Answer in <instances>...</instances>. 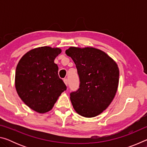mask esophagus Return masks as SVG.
I'll use <instances>...</instances> for the list:
<instances>
[{"label":"esophagus","instance_id":"esophagus-1","mask_svg":"<svg viewBox=\"0 0 147 147\" xmlns=\"http://www.w3.org/2000/svg\"><path fill=\"white\" fill-rule=\"evenodd\" d=\"M63 82H64V83L65 84V85L67 86V84H68V80H67V78H64L63 79Z\"/></svg>","mask_w":147,"mask_h":147}]
</instances>
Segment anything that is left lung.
Returning <instances> with one entry per match:
<instances>
[{
    "label": "left lung",
    "mask_w": 147,
    "mask_h": 147,
    "mask_svg": "<svg viewBox=\"0 0 147 147\" xmlns=\"http://www.w3.org/2000/svg\"><path fill=\"white\" fill-rule=\"evenodd\" d=\"M65 53L76 65L80 85L70 93L71 103L79 115L93 117L108 108L117 90L119 71L108 54L93 47H71Z\"/></svg>",
    "instance_id": "8db88e82"
}]
</instances>
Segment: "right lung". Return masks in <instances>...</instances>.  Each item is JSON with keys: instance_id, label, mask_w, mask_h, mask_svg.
<instances>
[{"instance_id": "obj_1", "label": "right lung", "mask_w": 147, "mask_h": 147, "mask_svg": "<svg viewBox=\"0 0 147 147\" xmlns=\"http://www.w3.org/2000/svg\"><path fill=\"white\" fill-rule=\"evenodd\" d=\"M61 52L59 48L39 47L24 54L17 64V93L29 108L38 113L51 110L61 93L67 89L54 61Z\"/></svg>"}]
</instances>
